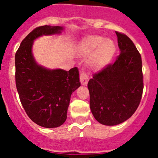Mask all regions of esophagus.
Instances as JSON below:
<instances>
[{
  "label": "esophagus",
  "mask_w": 158,
  "mask_h": 158,
  "mask_svg": "<svg viewBox=\"0 0 158 158\" xmlns=\"http://www.w3.org/2000/svg\"><path fill=\"white\" fill-rule=\"evenodd\" d=\"M80 81H81V84L84 85H86L87 83H88L89 77L83 71H81V74H80Z\"/></svg>",
  "instance_id": "34e87169"
}]
</instances>
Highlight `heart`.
<instances>
[{"label":"heart","instance_id":"obj_1","mask_svg":"<svg viewBox=\"0 0 158 158\" xmlns=\"http://www.w3.org/2000/svg\"><path fill=\"white\" fill-rule=\"evenodd\" d=\"M95 52L89 58L87 64L94 69H100L110 62L116 51L113 41L101 36H88L81 47V52L85 55Z\"/></svg>","mask_w":158,"mask_h":158}]
</instances>
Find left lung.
<instances>
[{
	"label": "left lung",
	"instance_id": "1",
	"mask_svg": "<svg viewBox=\"0 0 158 158\" xmlns=\"http://www.w3.org/2000/svg\"><path fill=\"white\" fill-rule=\"evenodd\" d=\"M120 54L89 80L90 108L97 122L114 126L131 117L143 94L142 60L127 35L116 31Z\"/></svg>",
	"mask_w": 158,
	"mask_h": 158
}]
</instances>
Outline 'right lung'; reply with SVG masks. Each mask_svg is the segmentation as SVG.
I'll return each mask as SVG.
<instances>
[{"label":"right lung","instance_id":"right-lung-1","mask_svg":"<svg viewBox=\"0 0 158 158\" xmlns=\"http://www.w3.org/2000/svg\"><path fill=\"white\" fill-rule=\"evenodd\" d=\"M61 26L36 27L22 41L15 53V82L19 100L28 117L46 128L61 126L67 119L72 93L81 86L79 71L50 70L35 62L31 48L42 35L61 33Z\"/></svg>","mask_w":158,"mask_h":158}]
</instances>
